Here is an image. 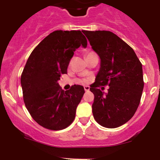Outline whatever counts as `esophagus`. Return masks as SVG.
<instances>
[{"instance_id":"1","label":"esophagus","mask_w":160,"mask_h":160,"mask_svg":"<svg viewBox=\"0 0 160 160\" xmlns=\"http://www.w3.org/2000/svg\"><path fill=\"white\" fill-rule=\"evenodd\" d=\"M89 89H90V88H89V86H84V89H85L86 92L89 91Z\"/></svg>"}]
</instances>
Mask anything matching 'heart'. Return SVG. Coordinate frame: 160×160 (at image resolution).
<instances>
[{
  "label": "heart",
  "mask_w": 160,
  "mask_h": 160,
  "mask_svg": "<svg viewBox=\"0 0 160 160\" xmlns=\"http://www.w3.org/2000/svg\"><path fill=\"white\" fill-rule=\"evenodd\" d=\"M89 53H90V52H89ZM86 80H83V82H86Z\"/></svg>",
  "instance_id": "heart-1"
}]
</instances>
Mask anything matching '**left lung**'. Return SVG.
I'll use <instances>...</instances> for the list:
<instances>
[{
    "label": "left lung",
    "instance_id": "left-lung-1",
    "mask_svg": "<svg viewBox=\"0 0 160 160\" xmlns=\"http://www.w3.org/2000/svg\"><path fill=\"white\" fill-rule=\"evenodd\" d=\"M101 59L95 82L92 113L104 127L113 128L127 122L135 114L144 89L142 65L126 42L108 31H82ZM109 86L107 93L100 85Z\"/></svg>",
    "mask_w": 160,
    "mask_h": 160
}]
</instances>
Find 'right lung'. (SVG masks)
Here are the masks:
<instances>
[{
  "instance_id": "1",
  "label": "right lung",
  "mask_w": 160,
  "mask_h": 160,
  "mask_svg": "<svg viewBox=\"0 0 160 160\" xmlns=\"http://www.w3.org/2000/svg\"><path fill=\"white\" fill-rule=\"evenodd\" d=\"M87 40L80 31H55L34 48L24 68L21 86L25 107L38 124L61 130L72 123L83 86L74 85L64 91L58 81L67 73L74 52Z\"/></svg>"
}]
</instances>
